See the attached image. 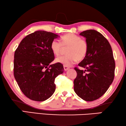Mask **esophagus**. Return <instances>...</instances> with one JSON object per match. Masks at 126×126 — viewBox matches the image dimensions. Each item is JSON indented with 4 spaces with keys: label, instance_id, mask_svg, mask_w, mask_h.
Listing matches in <instances>:
<instances>
[{
    "label": "esophagus",
    "instance_id": "obj_1",
    "mask_svg": "<svg viewBox=\"0 0 126 126\" xmlns=\"http://www.w3.org/2000/svg\"><path fill=\"white\" fill-rule=\"evenodd\" d=\"M64 71H67V70H68L69 69V68L68 67H67V66H65V65H64Z\"/></svg>",
    "mask_w": 126,
    "mask_h": 126
}]
</instances>
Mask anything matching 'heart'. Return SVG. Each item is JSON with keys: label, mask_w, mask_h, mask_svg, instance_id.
I'll return each instance as SVG.
<instances>
[{"label": "heart", "mask_w": 126, "mask_h": 126, "mask_svg": "<svg viewBox=\"0 0 126 126\" xmlns=\"http://www.w3.org/2000/svg\"><path fill=\"white\" fill-rule=\"evenodd\" d=\"M63 46H69L67 50L68 54L60 56L55 59L57 63H61L65 66H70L78 60H82L86 56L88 52V43L86 40L74 34H68L63 36L61 42L53 40L51 42L50 49L53 54L58 55Z\"/></svg>", "instance_id": "b5f03b06"}]
</instances>
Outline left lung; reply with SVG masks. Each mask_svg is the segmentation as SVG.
<instances>
[{
  "label": "left lung",
  "instance_id": "1",
  "mask_svg": "<svg viewBox=\"0 0 126 126\" xmlns=\"http://www.w3.org/2000/svg\"><path fill=\"white\" fill-rule=\"evenodd\" d=\"M79 35L86 38L88 48L86 56L78 64L84 71L74 68L77 76L74 91L82 99L93 101L102 96L112 84L115 62L111 46L101 33L89 29Z\"/></svg>",
  "mask_w": 126,
  "mask_h": 126
}]
</instances>
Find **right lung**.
Masks as SVG:
<instances>
[{
    "label": "right lung",
    "instance_id": "right-lung-1",
    "mask_svg": "<svg viewBox=\"0 0 126 126\" xmlns=\"http://www.w3.org/2000/svg\"><path fill=\"white\" fill-rule=\"evenodd\" d=\"M59 36L38 31L26 36L14 53V76L25 96L35 101H44L55 90V78L64 72L61 63L50 64L54 55L50 44Z\"/></svg>",
    "mask_w": 126,
    "mask_h": 126
}]
</instances>
